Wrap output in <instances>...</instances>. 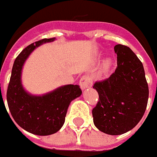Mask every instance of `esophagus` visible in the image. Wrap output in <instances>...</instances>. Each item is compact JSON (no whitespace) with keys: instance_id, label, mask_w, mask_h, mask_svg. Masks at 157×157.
<instances>
[{"instance_id":"34e87169","label":"esophagus","mask_w":157,"mask_h":157,"mask_svg":"<svg viewBox=\"0 0 157 157\" xmlns=\"http://www.w3.org/2000/svg\"><path fill=\"white\" fill-rule=\"evenodd\" d=\"M79 85L80 87L82 89L87 88L90 87L92 85V80H91V77L89 75H83L79 81Z\"/></svg>"}]
</instances>
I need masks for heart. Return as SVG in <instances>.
I'll return each instance as SVG.
<instances>
[{
	"instance_id": "heart-1",
	"label": "heart",
	"mask_w": 157,
	"mask_h": 157,
	"mask_svg": "<svg viewBox=\"0 0 157 157\" xmlns=\"http://www.w3.org/2000/svg\"><path fill=\"white\" fill-rule=\"evenodd\" d=\"M110 66V61H106L104 64V66H103V69H104V71H106L108 68H109Z\"/></svg>"
}]
</instances>
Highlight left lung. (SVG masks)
Returning a JSON list of instances; mask_svg holds the SVG:
<instances>
[{"instance_id": "1", "label": "left lung", "mask_w": 157, "mask_h": 157, "mask_svg": "<svg viewBox=\"0 0 157 157\" xmlns=\"http://www.w3.org/2000/svg\"><path fill=\"white\" fill-rule=\"evenodd\" d=\"M117 66L109 78L96 82L99 101L92 109L96 128L111 135H122L142 119L148 100V85L142 62L127 46L117 44Z\"/></svg>"}]
</instances>
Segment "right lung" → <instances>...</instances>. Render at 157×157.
<instances>
[{
    "label": "right lung",
    "instance_id": "add662e5",
    "mask_svg": "<svg viewBox=\"0 0 157 157\" xmlns=\"http://www.w3.org/2000/svg\"><path fill=\"white\" fill-rule=\"evenodd\" d=\"M55 39L36 41L20 52L13 62L7 89V103L13 120L22 129L34 135H49L57 132L65 122L71 102L82 94L78 85L60 86L38 96L29 94L22 87L21 74L25 61L36 48Z\"/></svg>",
    "mask_w": 157,
    "mask_h": 157
}]
</instances>
